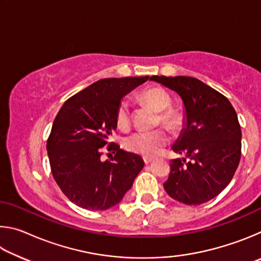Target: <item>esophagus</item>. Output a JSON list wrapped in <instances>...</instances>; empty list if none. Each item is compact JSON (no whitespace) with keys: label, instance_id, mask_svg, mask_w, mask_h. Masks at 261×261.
Returning a JSON list of instances; mask_svg holds the SVG:
<instances>
[{"label":"esophagus","instance_id":"34e87169","mask_svg":"<svg viewBox=\"0 0 261 261\" xmlns=\"http://www.w3.org/2000/svg\"><path fill=\"white\" fill-rule=\"evenodd\" d=\"M144 162H145V165H148V163L153 162V159L152 158H144Z\"/></svg>","mask_w":261,"mask_h":261}]
</instances>
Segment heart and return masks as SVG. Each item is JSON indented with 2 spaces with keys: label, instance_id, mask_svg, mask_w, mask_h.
<instances>
[{
  "label": "heart",
  "instance_id": "obj_1",
  "mask_svg": "<svg viewBox=\"0 0 261 261\" xmlns=\"http://www.w3.org/2000/svg\"><path fill=\"white\" fill-rule=\"evenodd\" d=\"M140 99L159 112L158 123H161L170 131H177L182 126V115L177 110L169 108L171 99L166 90L161 87H149L141 92ZM116 124L122 130H126L130 125V107L126 101H122L116 112ZM169 141L165 130L149 132H136L125 139V148L129 152L139 155L153 158L160 154Z\"/></svg>",
  "mask_w": 261,
  "mask_h": 261
}]
</instances>
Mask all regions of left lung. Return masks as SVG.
I'll return each mask as SVG.
<instances>
[{
    "instance_id": "left-lung-1",
    "label": "left lung",
    "mask_w": 261,
    "mask_h": 261,
    "mask_svg": "<svg viewBox=\"0 0 261 261\" xmlns=\"http://www.w3.org/2000/svg\"><path fill=\"white\" fill-rule=\"evenodd\" d=\"M149 81L175 91L184 105L183 129L173 151L166 192L179 202L200 205L230 183L241 160L242 131L235 109L226 96L192 77L152 76Z\"/></svg>"
}]
</instances>
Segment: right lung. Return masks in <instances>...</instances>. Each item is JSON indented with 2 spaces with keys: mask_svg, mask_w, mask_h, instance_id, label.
Instances as JSON below:
<instances>
[{
  "mask_svg": "<svg viewBox=\"0 0 261 261\" xmlns=\"http://www.w3.org/2000/svg\"><path fill=\"white\" fill-rule=\"evenodd\" d=\"M145 77L105 78L65 101L53 123L47 151L51 173L70 201L90 211L117 205L131 189L144 160L110 143L112 161L101 160L102 147L116 129L122 99Z\"/></svg>",
  "mask_w": 261,
  "mask_h": 261,
  "instance_id": "obj_1",
  "label": "right lung"
}]
</instances>
